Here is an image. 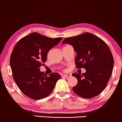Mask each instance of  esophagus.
I'll return each instance as SVG.
<instances>
[{
  "mask_svg": "<svg viewBox=\"0 0 122 122\" xmlns=\"http://www.w3.org/2000/svg\"><path fill=\"white\" fill-rule=\"evenodd\" d=\"M72 75L71 74H66V75H63V76L66 77V78H69L70 77H71Z\"/></svg>",
  "mask_w": 122,
  "mask_h": 122,
  "instance_id": "esophagus-1",
  "label": "esophagus"
}]
</instances>
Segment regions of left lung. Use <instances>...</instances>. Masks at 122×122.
I'll return each mask as SVG.
<instances>
[{
  "label": "left lung",
  "mask_w": 122,
  "mask_h": 122,
  "mask_svg": "<svg viewBox=\"0 0 122 122\" xmlns=\"http://www.w3.org/2000/svg\"><path fill=\"white\" fill-rule=\"evenodd\" d=\"M71 45L77 52L76 68H84L85 73H74L78 83L72 90L84 98H92L99 95L107 86L114 64L112 52L107 44L97 36L85 32L67 37L62 44Z\"/></svg>",
  "instance_id": "8db88e82"
}]
</instances>
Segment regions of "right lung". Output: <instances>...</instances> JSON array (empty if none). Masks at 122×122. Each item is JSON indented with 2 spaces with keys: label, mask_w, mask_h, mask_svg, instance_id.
<instances>
[{
  "label": "right lung",
  "mask_w": 122,
  "mask_h": 122,
  "mask_svg": "<svg viewBox=\"0 0 122 122\" xmlns=\"http://www.w3.org/2000/svg\"><path fill=\"white\" fill-rule=\"evenodd\" d=\"M62 37L51 38L33 32L20 39L14 47L10 59L13 77L21 91L30 98L40 99L54 90L60 75L54 72L46 76L40 67L47 54Z\"/></svg>",
  "instance_id": "1"
}]
</instances>
